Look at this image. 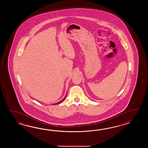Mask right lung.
I'll return each mask as SVG.
<instances>
[{"instance_id":"1","label":"right lung","mask_w":148,"mask_h":148,"mask_svg":"<svg viewBox=\"0 0 148 148\" xmlns=\"http://www.w3.org/2000/svg\"><path fill=\"white\" fill-rule=\"evenodd\" d=\"M64 99H62V101H59V102H58V103H56V104H55V105H56V104H59V103H62V101H63V100H64Z\"/></svg>"}]
</instances>
